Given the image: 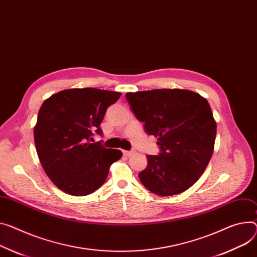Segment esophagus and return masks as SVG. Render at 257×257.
Wrapping results in <instances>:
<instances>
[{"mask_svg": "<svg viewBox=\"0 0 257 257\" xmlns=\"http://www.w3.org/2000/svg\"><path fill=\"white\" fill-rule=\"evenodd\" d=\"M122 153H123V155H125V156H131V155H133V154L135 153V151H128V150H123V151H122Z\"/></svg>", "mask_w": 257, "mask_h": 257, "instance_id": "1", "label": "esophagus"}]
</instances>
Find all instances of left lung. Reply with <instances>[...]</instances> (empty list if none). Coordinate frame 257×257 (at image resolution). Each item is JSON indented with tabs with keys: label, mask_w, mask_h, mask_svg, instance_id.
<instances>
[{
	"label": "left lung",
	"mask_w": 257,
	"mask_h": 257,
	"mask_svg": "<svg viewBox=\"0 0 257 257\" xmlns=\"http://www.w3.org/2000/svg\"><path fill=\"white\" fill-rule=\"evenodd\" d=\"M125 98L145 133L157 138L161 150L146 156L140 181L163 196L185 191L200 179L213 154L216 122L209 103L185 89L127 92Z\"/></svg>",
	"instance_id": "left-lung-1"
}]
</instances>
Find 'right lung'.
I'll list each match as a JSON object with an SVG mask.
<instances>
[{
  "mask_svg": "<svg viewBox=\"0 0 257 257\" xmlns=\"http://www.w3.org/2000/svg\"><path fill=\"white\" fill-rule=\"evenodd\" d=\"M121 93L92 87L65 89L44 101L38 113L34 139L41 165L50 180L71 195H87L100 188L120 150L91 143L102 136L108 107Z\"/></svg>",
  "mask_w": 257,
  "mask_h": 257,
  "instance_id": "1",
  "label": "right lung"
}]
</instances>
